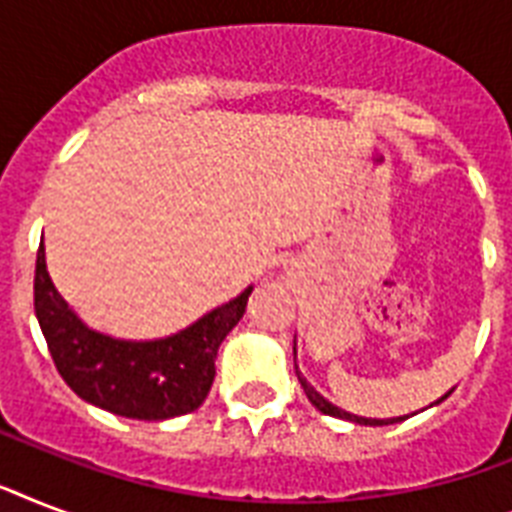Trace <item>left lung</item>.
Returning <instances> with one entry per match:
<instances>
[{
  "label": "left lung",
  "instance_id": "8db88e82",
  "mask_svg": "<svg viewBox=\"0 0 512 512\" xmlns=\"http://www.w3.org/2000/svg\"><path fill=\"white\" fill-rule=\"evenodd\" d=\"M295 369H297V361H295ZM297 380H300V385H303V390H305V396H308V401H311V404L316 406L319 412L329 414V417H342V420L358 422V425H390V422L406 420V417H396V420H366V417H356V414L342 412V409H337L335 404H329L327 398L321 396V393H316V390H313L311 385L305 382V377H303V374H300V372H297ZM449 393H452V390H449ZM449 393H446V396H449ZM446 396H444V398H446ZM444 398H438V401H444Z\"/></svg>",
  "mask_w": 512,
  "mask_h": 512
}]
</instances>
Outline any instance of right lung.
Wrapping results in <instances>:
<instances>
[{
    "mask_svg": "<svg viewBox=\"0 0 512 512\" xmlns=\"http://www.w3.org/2000/svg\"><path fill=\"white\" fill-rule=\"evenodd\" d=\"M249 292L164 340H114L76 319L52 287L44 247L36 252L34 311L55 369L76 396L130 420H170L199 409L215 380L217 348L247 311Z\"/></svg>",
    "mask_w": 512,
    "mask_h": 512,
    "instance_id": "obj_1",
    "label": "right lung"
}]
</instances>
